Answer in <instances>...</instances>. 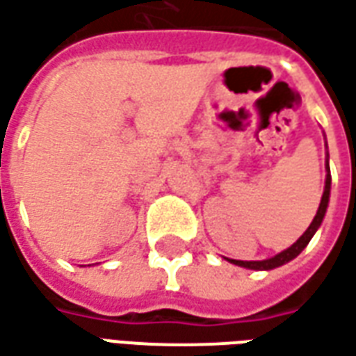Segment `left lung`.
I'll use <instances>...</instances> for the list:
<instances>
[{
  "mask_svg": "<svg viewBox=\"0 0 356 356\" xmlns=\"http://www.w3.org/2000/svg\"><path fill=\"white\" fill-rule=\"evenodd\" d=\"M327 146V144H325ZM330 188H332V175H330V156H325V185L324 193H322V200H320V206H318V212L314 216L312 223L308 225V229L297 238V243H293L289 248L282 250L280 254L272 256V258H266V260H233V258H225L227 262L235 266H241V268H247V270H273V268H280V266L287 264L293 258L297 256L307 248V245L310 243V238L314 237V233L318 231V227L322 225L324 221L325 210H327V204H330Z\"/></svg>",
  "mask_w": 356,
  "mask_h": 356,
  "instance_id": "obj_1",
  "label": "left lung"
}]
</instances>
